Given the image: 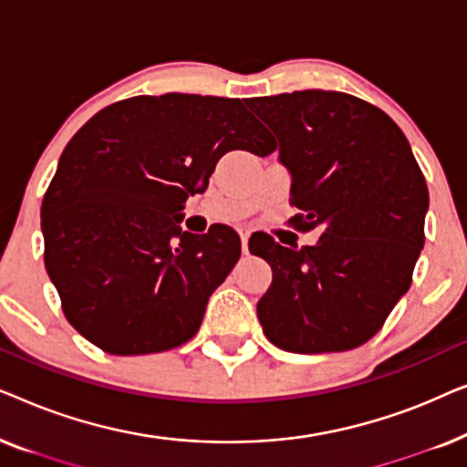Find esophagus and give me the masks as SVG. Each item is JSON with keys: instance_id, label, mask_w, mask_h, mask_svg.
Masks as SVG:
<instances>
[{"instance_id": "34e87169", "label": "esophagus", "mask_w": 467, "mask_h": 467, "mask_svg": "<svg viewBox=\"0 0 467 467\" xmlns=\"http://www.w3.org/2000/svg\"><path fill=\"white\" fill-rule=\"evenodd\" d=\"M238 234H240V240H242V253L248 254V238H251V227L242 225L238 229Z\"/></svg>"}]
</instances>
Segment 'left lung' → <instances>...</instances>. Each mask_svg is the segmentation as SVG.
Instances as JSON below:
<instances>
[{"instance_id":"8db88e82","label":"left lung","mask_w":467,"mask_h":467,"mask_svg":"<svg viewBox=\"0 0 467 467\" xmlns=\"http://www.w3.org/2000/svg\"><path fill=\"white\" fill-rule=\"evenodd\" d=\"M248 108L276 133L299 225H323L315 246L257 235L272 267L257 304L264 334L291 353H340L368 342L410 289L425 244V176L391 117L355 95L293 91Z\"/></svg>"}]
</instances>
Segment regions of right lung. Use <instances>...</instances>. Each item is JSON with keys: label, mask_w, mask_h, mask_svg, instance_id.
<instances>
[{"label": "right lung", "mask_w": 467, "mask_h": 467, "mask_svg": "<svg viewBox=\"0 0 467 467\" xmlns=\"http://www.w3.org/2000/svg\"><path fill=\"white\" fill-rule=\"evenodd\" d=\"M235 149L264 157L274 146L240 99L187 93L117 101L69 140L42 234L47 272L80 336L110 355H149L197 334L242 246L227 225L182 232V210Z\"/></svg>", "instance_id": "add662e5"}]
</instances>
